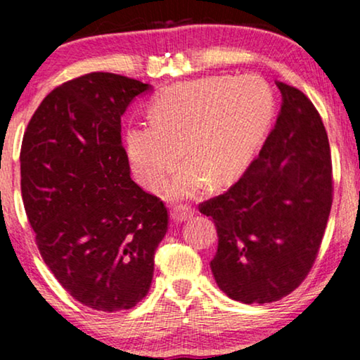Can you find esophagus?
I'll list each match as a JSON object with an SVG mask.
<instances>
[{
	"label": "esophagus",
	"instance_id": "1",
	"mask_svg": "<svg viewBox=\"0 0 360 360\" xmlns=\"http://www.w3.org/2000/svg\"><path fill=\"white\" fill-rule=\"evenodd\" d=\"M191 216H193V211H191L190 206H184V205L175 206L170 213V218L174 223H184V221L190 219Z\"/></svg>",
	"mask_w": 360,
	"mask_h": 360
}]
</instances>
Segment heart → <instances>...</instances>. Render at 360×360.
Instances as JSON below:
<instances>
[{
	"mask_svg": "<svg viewBox=\"0 0 360 360\" xmlns=\"http://www.w3.org/2000/svg\"><path fill=\"white\" fill-rule=\"evenodd\" d=\"M275 100L262 78L208 77L167 88L152 103L150 121L126 132V154L136 179L170 200L198 195L206 184L224 186L243 174L269 129Z\"/></svg>",
	"mask_w": 360,
	"mask_h": 360,
	"instance_id": "heart-1",
	"label": "heart"
}]
</instances>
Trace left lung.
<instances>
[{"label":"left lung","mask_w":360,"mask_h":360,"mask_svg":"<svg viewBox=\"0 0 360 360\" xmlns=\"http://www.w3.org/2000/svg\"><path fill=\"white\" fill-rule=\"evenodd\" d=\"M277 122L259 157L200 205L218 231L211 272L236 302L272 303L307 278L333 205V164L321 116L303 91L277 82Z\"/></svg>","instance_id":"left-lung-1"}]
</instances>
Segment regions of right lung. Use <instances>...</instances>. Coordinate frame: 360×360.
I'll use <instances>...</instances> for the list:
<instances>
[{
  "label": "right lung",
  "mask_w": 360,
  "mask_h": 360,
  "mask_svg": "<svg viewBox=\"0 0 360 360\" xmlns=\"http://www.w3.org/2000/svg\"><path fill=\"white\" fill-rule=\"evenodd\" d=\"M150 85L93 72L57 86L29 121L21 193L36 244L58 283L98 311L149 292L169 226L164 201L131 180L121 116Z\"/></svg>",
  "instance_id": "1"
}]
</instances>
